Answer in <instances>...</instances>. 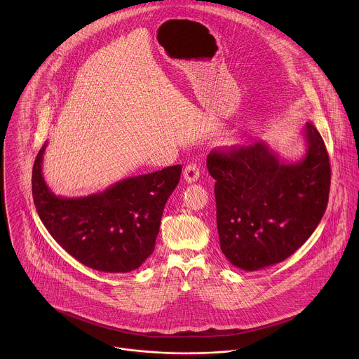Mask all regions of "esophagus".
Instances as JSON below:
<instances>
[{
	"mask_svg": "<svg viewBox=\"0 0 359 359\" xmlns=\"http://www.w3.org/2000/svg\"><path fill=\"white\" fill-rule=\"evenodd\" d=\"M183 177L187 183H194L199 179V169L196 163H189L183 170Z\"/></svg>",
	"mask_w": 359,
	"mask_h": 359,
	"instance_id": "34e87169",
	"label": "esophagus"
}]
</instances>
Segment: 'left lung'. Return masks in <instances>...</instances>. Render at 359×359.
I'll return each mask as SVG.
<instances>
[{"instance_id":"left-lung-1","label":"left lung","mask_w":359,"mask_h":359,"mask_svg":"<svg viewBox=\"0 0 359 359\" xmlns=\"http://www.w3.org/2000/svg\"><path fill=\"white\" fill-rule=\"evenodd\" d=\"M306 156L280 158L267 143L212 151L220 249L245 271L283 262L314 233L325 213L330 163L317 128L306 122Z\"/></svg>"}]
</instances>
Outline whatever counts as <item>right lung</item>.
<instances>
[{
	"instance_id": "1",
	"label": "right lung",
	"mask_w": 359,
	"mask_h": 359,
	"mask_svg": "<svg viewBox=\"0 0 359 359\" xmlns=\"http://www.w3.org/2000/svg\"><path fill=\"white\" fill-rule=\"evenodd\" d=\"M46 142L33 166V199L41 222L74 259L103 273H129L154 252L165 203L176 189L182 165L128 177L104 191L63 198L42 176Z\"/></svg>"
}]
</instances>
